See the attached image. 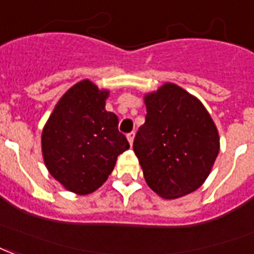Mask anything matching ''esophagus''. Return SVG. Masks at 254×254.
<instances>
[{"instance_id":"1","label":"esophagus","mask_w":254,"mask_h":254,"mask_svg":"<svg viewBox=\"0 0 254 254\" xmlns=\"http://www.w3.org/2000/svg\"><path fill=\"white\" fill-rule=\"evenodd\" d=\"M127 137V141H129V144H130V146H132L133 145V140H134V132H130Z\"/></svg>"}]
</instances>
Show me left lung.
I'll list each match as a JSON object with an SVG mask.
<instances>
[{
    "label": "left lung",
    "mask_w": 254,
    "mask_h": 254,
    "mask_svg": "<svg viewBox=\"0 0 254 254\" xmlns=\"http://www.w3.org/2000/svg\"><path fill=\"white\" fill-rule=\"evenodd\" d=\"M145 124L133 151L146 185L164 199L194 192L211 172L219 134L210 113L195 95L167 82L144 95Z\"/></svg>",
    "instance_id": "left-lung-1"
}]
</instances>
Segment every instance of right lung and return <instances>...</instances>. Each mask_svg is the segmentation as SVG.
<instances>
[{
  "label": "right lung",
  "mask_w": 254,
  "mask_h": 254,
  "mask_svg": "<svg viewBox=\"0 0 254 254\" xmlns=\"http://www.w3.org/2000/svg\"><path fill=\"white\" fill-rule=\"evenodd\" d=\"M109 90L91 80L75 83L58 101L41 132L47 170L65 190L87 195L98 190L129 149L118 118L105 109Z\"/></svg>",
  "instance_id": "1"
}]
</instances>
